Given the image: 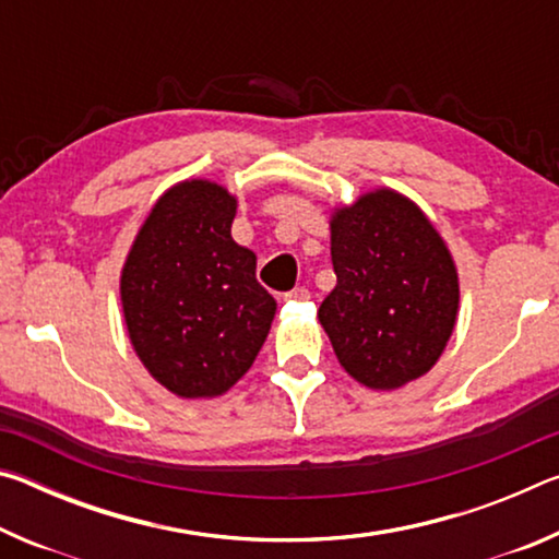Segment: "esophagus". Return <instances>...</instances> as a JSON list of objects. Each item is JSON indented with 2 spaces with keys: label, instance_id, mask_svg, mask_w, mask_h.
<instances>
[{
  "label": "esophagus",
  "instance_id": "1",
  "mask_svg": "<svg viewBox=\"0 0 559 559\" xmlns=\"http://www.w3.org/2000/svg\"><path fill=\"white\" fill-rule=\"evenodd\" d=\"M308 298H310V290L302 288V286L293 288V290L286 293V296H283V300H308Z\"/></svg>",
  "mask_w": 559,
  "mask_h": 559
}]
</instances>
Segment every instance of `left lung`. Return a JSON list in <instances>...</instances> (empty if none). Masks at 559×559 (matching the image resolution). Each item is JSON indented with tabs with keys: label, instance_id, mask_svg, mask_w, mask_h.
Listing matches in <instances>:
<instances>
[{
	"label": "left lung",
	"instance_id": "8db88e82",
	"mask_svg": "<svg viewBox=\"0 0 559 559\" xmlns=\"http://www.w3.org/2000/svg\"><path fill=\"white\" fill-rule=\"evenodd\" d=\"M337 283L320 302V325L340 365L370 390H396L427 374L459 313V276L424 212L392 189L362 194L330 222Z\"/></svg>",
	"mask_w": 559,
	"mask_h": 559
}]
</instances>
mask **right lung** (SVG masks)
I'll return each instance as SVG.
<instances>
[{
    "instance_id": "obj_1",
    "label": "right lung",
    "mask_w": 559,
    "mask_h": 559,
    "mask_svg": "<svg viewBox=\"0 0 559 559\" xmlns=\"http://www.w3.org/2000/svg\"><path fill=\"white\" fill-rule=\"evenodd\" d=\"M236 200L206 179L159 197L120 276L140 362L185 400L219 396L253 365L276 316L253 251L231 239Z\"/></svg>"
}]
</instances>
